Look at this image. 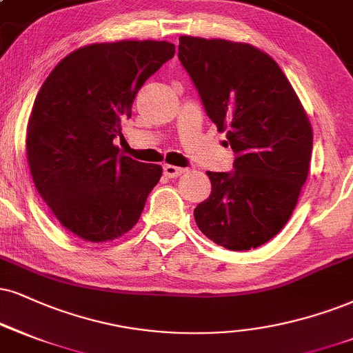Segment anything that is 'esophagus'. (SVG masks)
<instances>
[{"mask_svg":"<svg viewBox=\"0 0 353 353\" xmlns=\"http://www.w3.org/2000/svg\"><path fill=\"white\" fill-rule=\"evenodd\" d=\"M186 172L185 168H180V167H175V165H163V173L167 175L168 178H176L180 175H183Z\"/></svg>","mask_w":353,"mask_h":353,"instance_id":"obj_1","label":"esophagus"}]
</instances>
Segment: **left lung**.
I'll return each instance as SVG.
<instances>
[{
    "instance_id": "1",
    "label": "left lung",
    "mask_w": 353,
    "mask_h": 353,
    "mask_svg": "<svg viewBox=\"0 0 353 353\" xmlns=\"http://www.w3.org/2000/svg\"><path fill=\"white\" fill-rule=\"evenodd\" d=\"M178 59L236 154L234 172H206L198 228L234 252L263 245L288 223L310 173V117L275 60L250 43L181 36Z\"/></svg>"
}]
</instances>
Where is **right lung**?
I'll use <instances>...</instances> for the list:
<instances>
[{
	"mask_svg": "<svg viewBox=\"0 0 353 353\" xmlns=\"http://www.w3.org/2000/svg\"><path fill=\"white\" fill-rule=\"evenodd\" d=\"M173 55L167 41L90 43L60 60L39 90L26 137L30 175L77 237L114 241L137 224L162 167L119 154L112 139L141 86Z\"/></svg>",
	"mask_w": 353,
	"mask_h": 353,
	"instance_id": "1",
	"label": "right lung"
}]
</instances>
